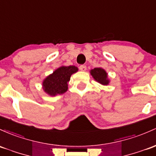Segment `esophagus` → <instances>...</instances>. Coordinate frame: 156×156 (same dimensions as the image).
Masks as SVG:
<instances>
[{"label": "esophagus", "instance_id": "obj_1", "mask_svg": "<svg viewBox=\"0 0 156 156\" xmlns=\"http://www.w3.org/2000/svg\"><path fill=\"white\" fill-rule=\"evenodd\" d=\"M79 69H80V70H81V71L84 72V71H86V70H87V66H85V65H81V66H79Z\"/></svg>", "mask_w": 156, "mask_h": 156}]
</instances>
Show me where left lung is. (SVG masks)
<instances>
[{
    "instance_id": "1",
    "label": "left lung",
    "mask_w": 156,
    "mask_h": 156,
    "mask_svg": "<svg viewBox=\"0 0 156 156\" xmlns=\"http://www.w3.org/2000/svg\"><path fill=\"white\" fill-rule=\"evenodd\" d=\"M90 75H92V78H94L95 81L99 83L100 84L104 85V86H107L109 85L110 80L108 78V74L106 72L105 69H104L101 67H96L94 68L93 69H91L90 71Z\"/></svg>"
}]
</instances>
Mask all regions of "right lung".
Returning <instances> with one entry per match:
<instances>
[{
	"label": "right lung",
	"mask_w": 156,
	"mask_h": 156,
	"mask_svg": "<svg viewBox=\"0 0 156 156\" xmlns=\"http://www.w3.org/2000/svg\"><path fill=\"white\" fill-rule=\"evenodd\" d=\"M78 71V68L75 66H60L44 78L42 82L43 90L50 96L64 94L68 90L71 75Z\"/></svg>",
	"instance_id": "obj_1"
}]
</instances>
